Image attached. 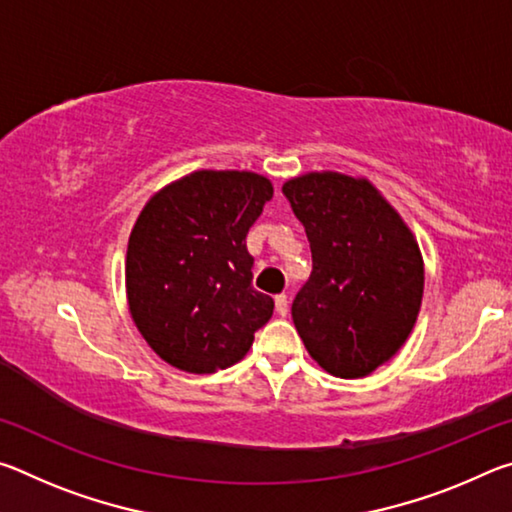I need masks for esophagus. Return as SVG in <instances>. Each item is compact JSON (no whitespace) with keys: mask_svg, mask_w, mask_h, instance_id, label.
<instances>
[{"mask_svg":"<svg viewBox=\"0 0 512 512\" xmlns=\"http://www.w3.org/2000/svg\"><path fill=\"white\" fill-rule=\"evenodd\" d=\"M275 311L280 316H287L289 314V298L280 293V296H275Z\"/></svg>","mask_w":512,"mask_h":512,"instance_id":"1","label":"esophagus"}]
</instances>
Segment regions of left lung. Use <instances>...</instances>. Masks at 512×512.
<instances>
[{
    "mask_svg": "<svg viewBox=\"0 0 512 512\" xmlns=\"http://www.w3.org/2000/svg\"><path fill=\"white\" fill-rule=\"evenodd\" d=\"M282 192L305 225L314 262L291 305L300 339L329 375L366 377L402 348L418 318V241L366 178L311 171Z\"/></svg>",
    "mask_w": 512,
    "mask_h": 512,
    "instance_id": "obj_1",
    "label": "left lung"
}]
</instances>
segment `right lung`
<instances>
[{
	"instance_id": "right-lung-1",
	"label": "right lung",
	"mask_w": 512,
	"mask_h": 512,
	"mask_svg": "<svg viewBox=\"0 0 512 512\" xmlns=\"http://www.w3.org/2000/svg\"><path fill=\"white\" fill-rule=\"evenodd\" d=\"M273 198L253 171H194L162 187L137 216L126 296L137 329L169 366L210 375L246 357L273 316L253 289L246 235Z\"/></svg>"
}]
</instances>
